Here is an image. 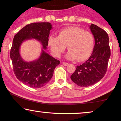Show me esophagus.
Returning a JSON list of instances; mask_svg holds the SVG:
<instances>
[{
  "label": "esophagus",
  "mask_w": 121,
  "mask_h": 121,
  "mask_svg": "<svg viewBox=\"0 0 121 121\" xmlns=\"http://www.w3.org/2000/svg\"><path fill=\"white\" fill-rule=\"evenodd\" d=\"M62 64H63V65H64V66H67V65H68V63H65V62H63Z\"/></svg>",
  "instance_id": "34e87169"
}]
</instances>
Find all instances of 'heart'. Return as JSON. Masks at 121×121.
Here are the masks:
<instances>
[{
	"label": "heart",
	"instance_id": "heart-1",
	"mask_svg": "<svg viewBox=\"0 0 121 121\" xmlns=\"http://www.w3.org/2000/svg\"><path fill=\"white\" fill-rule=\"evenodd\" d=\"M48 44L52 54L56 57H59L67 46L69 51L66 55L67 59L83 61L91 54L94 39L89 31L78 27L71 26L59 31L58 36H49Z\"/></svg>",
	"mask_w": 121,
	"mask_h": 121
}]
</instances>
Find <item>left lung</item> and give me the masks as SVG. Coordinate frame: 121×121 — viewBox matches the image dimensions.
<instances>
[{"label":"left lung","instance_id":"obj_1","mask_svg":"<svg viewBox=\"0 0 121 121\" xmlns=\"http://www.w3.org/2000/svg\"><path fill=\"white\" fill-rule=\"evenodd\" d=\"M90 29L95 39L93 51L86 62L77 65L71 76L72 81L81 87L93 85L104 76L111 56L108 34L94 24Z\"/></svg>","mask_w":121,"mask_h":121}]
</instances>
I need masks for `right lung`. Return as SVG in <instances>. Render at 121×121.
<instances>
[{
	"mask_svg": "<svg viewBox=\"0 0 121 121\" xmlns=\"http://www.w3.org/2000/svg\"><path fill=\"white\" fill-rule=\"evenodd\" d=\"M52 29V25L49 22L30 23L17 32L13 40L10 57L13 71L17 79L29 87L36 89L44 86L52 78L55 68L60 63V61L45 51ZM31 39H37L41 43L42 51L38 59L26 62L22 59L19 50L22 43Z\"/></svg>",
	"mask_w": 121,
	"mask_h": 121,
	"instance_id": "1",
	"label": "right lung"
}]
</instances>
